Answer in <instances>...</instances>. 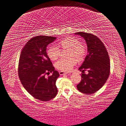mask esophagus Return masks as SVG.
<instances>
[{
	"mask_svg": "<svg viewBox=\"0 0 126 126\" xmlns=\"http://www.w3.org/2000/svg\"><path fill=\"white\" fill-rule=\"evenodd\" d=\"M68 73H68V72H62V71L59 72V74H60V75H64V74H68Z\"/></svg>",
	"mask_w": 126,
	"mask_h": 126,
	"instance_id": "34e87169",
	"label": "esophagus"
}]
</instances>
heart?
<instances>
[{
	"label": "heart",
	"mask_w": 126,
	"mask_h": 126,
	"mask_svg": "<svg viewBox=\"0 0 126 126\" xmlns=\"http://www.w3.org/2000/svg\"><path fill=\"white\" fill-rule=\"evenodd\" d=\"M62 49H69V56H75L78 60L82 59L86 53V48L83 44L80 43L79 40L73 36H68L60 41L56 47H51L47 50V55L52 61L57 60L60 55ZM76 63L74 58L62 59L56 63V67L63 72H68L71 70L73 66Z\"/></svg>",
	"instance_id": "b5f03b06"
}]
</instances>
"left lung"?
<instances>
[{
    "mask_svg": "<svg viewBox=\"0 0 126 126\" xmlns=\"http://www.w3.org/2000/svg\"><path fill=\"white\" fill-rule=\"evenodd\" d=\"M75 34L82 36L87 46V54L79 68L82 73L77 88L84 94H92L102 87L107 81L110 73V60L106 47L97 36L84 32ZM86 70L89 72L87 75L84 73Z\"/></svg>",
    "mask_w": 126,
    "mask_h": 126,
    "instance_id": "left-lung-1",
    "label": "left lung"
}]
</instances>
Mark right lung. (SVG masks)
Masks as SVG:
<instances>
[{
    "label": "right lung",
    "instance_id": "obj_1",
    "mask_svg": "<svg viewBox=\"0 0 126 126\" xmlns=\"http://www.w3.org/2000/svg\"><path fill=\"white\" fill-rule=\"evenodd\" d=\"M54 36L38 35L32 38L20 54L18 75L26 90L34 98L46 101L56 96V80L60 74L52 65L47 53V47L56 40ZM52 72L51 76L45 77Z\"/></svg>",
    "mask_w": 126,
    "mask_h": 126
}]
</instances>
